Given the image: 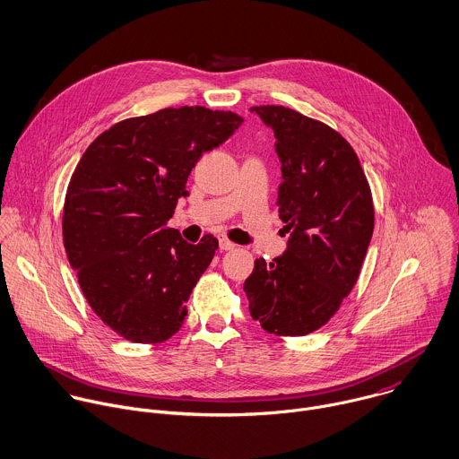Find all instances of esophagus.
<instances>
[{
  "instance_id": "esophagus-1",
  "label": "esophagus",
  "mask_w": 459,
  "mask_h": 459,
  "mask_svg": "<svg viewBox=\"0 0 459 459\" xmlns=\"http://www.w3.org/2000/svg\"><path fill=\"white\" fill-rule=\"evenodd\" d=\"M219 246H221V249H222V251L235 249V244H233L230 238H226V237H221V238H219Z\"/></svg>"
}]
</instances>
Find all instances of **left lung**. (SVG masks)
<instances>
[{
	"mask_svg": "<svg viewBox=\"0 0 459 459\" xmlns=\"http://www.w3.org/2000/svg\"><path fill=\"white\" fill-rule=\"evenodd\" d=\"M274 131L281 163L278 213L290 235L281 256L244 283L249 312L276 335H307L353 289L375 224L371 190L351 145L326 124L283 106L251 108Z\"/></svg>",
	"mask_w": 459,
	"mask_h": 459,
	"instance_id": "1",
	"label": "left lung"
}]
</instances>
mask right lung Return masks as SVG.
Instances as JSON below:
<instances>
[{"label": "right lung", "mask_w": 459, "mask_h": 459, "mask_svg": "<svg viewBox=\"0 0 459 459\" xmlns=\"http://www.w3.org/2000/svg\"><path fill=\"white\" fill-rule=\"evenodd\" d=\"M244 122L231 111L167 108L104 131L66 190L63 238L93 312L133 342H163L185 323L192 289L219 247L167 228L199 158Z\"/></svg>", "instance_id": "obj_1"}]
</instances>
